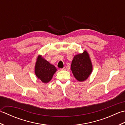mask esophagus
<instances>
[{
    "mask_svg": "<svg viewBox=\"0 0 125 125\" xmlns=\"http://www.w3.org/2000/svg\"><path fill=\"white\" fill-rule=\"evenodd\" d=\"M66 70V68L64 67V68H62V69H61V70H63V71H64V70Z\"/></svg>",
    "mask_w": 125,
    "mask_h": 125,
    "instance_id": "esophagus-1",
    "label": "esophagus"
}]
</instances>
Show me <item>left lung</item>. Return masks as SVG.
Returning a JSON list of instances; mask_svg holds the SVG:
<instances>
[{"instance_id":"1","label":"left lung","mask_w":125,"mask_h":125,"mask_svg":"<svg viewBox=\"0 0 125 125\" xmlns=\"http://www.w3.org/2000/svg\"><path fill=\"white\" fill-rule=\"evenodd\" d=\"M71 70L77 80L83 82L89 77L92 71V64L89 55L85 50L74 56Z\"/></svg>"}]
</instances>
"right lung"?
Segmentation results:
<instances>
[{"label": "right lung", "mask_w": 125, "mask_h": 125, "mask_svg": "<svg viewBox=\"0 0 125 125\" xmlns=\"http://www.w3.org/2000/svg\"><path fill=\"white\" fill-rule=\"evenodd\" d=\"M57 69L54 65L39 55L35 66V73L39 79L44 83L50 81Z\"/></svg>", "instance_id": "add662e5"}]
</instances>
